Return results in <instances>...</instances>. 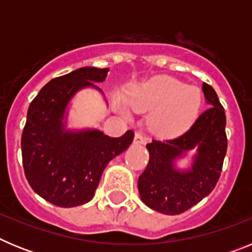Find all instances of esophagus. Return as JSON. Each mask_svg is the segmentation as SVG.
<instances>
[{
  "instance_id": "34e87169",
  "label": "esophagus",
  "mask_w": 252,
  "mask_h": 252,
  "mask_svg": "<svg viewBox=\"0 0 252 252\" xmlns=\"http://www.w3.org/2000/svg\"><path fill=\"white\" fill-rule=\"evenodd\" d=\"M146 141H148V137H146L144 133L140 132V131H137V132L135 133L133 144H136V145H142V144H145Z\"/></svg>"
}]
</instances>
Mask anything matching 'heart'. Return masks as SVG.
Here are the masks:
<instances>
[{"instance_id":"b5f03b06","label":"heart","mask_w":252,"mask_h":252,"mask_svg":"<svg viewBox=\"0 0 252 252\" xmlns=\"http://www.w3.org/2000/svg\"><path fill=\"white\" fill-rule=\"evenodd\" d=\"M128 107L137 111L153 110L151 126L160 135H175L195 120L202 103L201 92L173 78H159L133 87L125 97Z\"/></svg>"}]
</instances>
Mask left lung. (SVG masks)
Returning <instances> with one entry per match:
<instances>
[{
  "label": "left lung",
  "instance_id": "obj_1",
  "mask_svg": "<svg viewBox=\"0 0 252 252\" xmlns=\"http://www.w3.org/2000/svg\"><path fill=\"white\" fill-rule=\"evenodd\" d=\"M208 107L194 124L175 139L153 140L146 145L149 164L139 177L142 202L164 215H180L212 192L222 171L227 151L226 115L217 93L203 83ZM197 149L192 168L178 171L174 161L187 151Z\"/></svg>",
  "mask_w": 252,
  "mask_h": 252
}]
</instances>
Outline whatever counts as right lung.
<instances>
[{
    "mask_svg": "<svg viewBox=\"0 0 252 252\" xmlns=\"http://www.w3.org/2000/svg\"><path fill=\"white\" fill-rule=\"evenodd\" d=\"M108 68L84 66L51 79L29 106L21 136L22 165L35 193L58 207H77L90 202L102 173L133 140L128 130L110 137L98 130L70 131L63 122L65 108L82 88L103 82Z\"/></svg>",
    "mask_w": 252,
    "mask_h": 252,
    "instance_id": "1",
    "label": "right lung"
}]
</instances>
